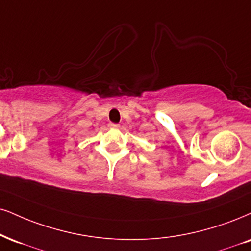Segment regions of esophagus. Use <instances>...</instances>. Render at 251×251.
I'll use <instances>...</instances> for the list:
<instances>
[{
	"instance_id": "obj_1",
	"label": "esophagus",
	"mask_w": 251,
	"mask_h": 251,
	"mask_svg": "<svg viewBox=\"0 0 251 251\" xmlns=\"http://www.w3.org/2000/svg\"><path fill=\"white\" fill-rule=\"evenodd\" d=\"M109 126L113 129H119L120 125H117V123H109Z\"/></svg>"
}]
</instances>
